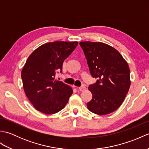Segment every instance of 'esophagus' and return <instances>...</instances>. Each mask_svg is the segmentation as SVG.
<instances>
[{"instance_id": "esophagus-1", "label": "esophagus", "mask_w": 149, "mask_h": 149, "mask_svg": "<svg viewBox=\"0 0 149 149\" xmlns=\"http://www.w3.org/2000/svg\"><path fill=\"white\" fill-rule=\"evenodd\" d=\"M79 90L81 91H84L85 90H86V86H85L84 84L82 85L81 86H80L79 88Z\"/></svg>"}]
</instances>
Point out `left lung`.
Instances as JSON below:
<instances>
[{
    "mask_svg": "<svg viewBox=\"0 0 149 149\" xmlns=\"http://www.w3.org/2000/svg\"><path fill=\"white\" fill-rule=\"evenodd\" d=\"M91 75L98 79L88 89L92 99L87 103L91 112L104 115L115 111L124 100L131 85L127 63L113 47L101 42L79 43Z\"/></svg>",
    "mask_w": 149,
    "mask_h": 149,
    "instance_id": "8db88e82",
    "label": "left lung"
}]
</instances>
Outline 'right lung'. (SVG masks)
Segmentation results:
<instances>
[{"instance_id": "obj_1", "label": "right lung", "mask_w": 149, "mask_h": 149, "mask_svg": "<svg viewBox=\"0 0 149 149\" xmlns=\"http://www.w3.org/2000/svg\"><path fill=\"white\" fill-rule=\"evenodd\" d=\"M77 45V42L47 43L27 59L21 77L26 96L36 110L50 115L67 104L73 90L62 81L55 80V75L62 72L63 61Z\"/></svg>"}]
</instances>
